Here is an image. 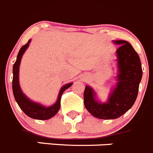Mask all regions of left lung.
Segmentation results:
<instances>
[{"instance_id": "left-lung-1", "label": "left lung", "mask_w": 153, "mask_h": 153, "mask_svg": "<svg viewBox=\"0 0 153 153\" xmlns=\"http://www.w3.org/2000/svg\"><path fill=\"white\" fill-rule=\"evenodd\" d=\"M115 43L120 44L117 50L118 82L108 102L102 104L97 102L93 89L88 86H86L84 93L85 108L93 116L102 120L117 119L132 107L142 78L140 57L134 48L124 40H117Z\"/></svg>"}]
</instances>
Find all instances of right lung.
<instances>
[{"label": "right lung", "instance_id": "right-lung-1", "mask_svg": "<svg viewBox=\"0 0 153 153\" xmlns=\"http://www.w3.org/2000/svg\"><path fill=\"white\" fill-rule=\"evenodd\" d=\"M30 42V39H29L27 43L25 44V45L21 48L19 50V52L18 54L17 59H16V63L13 65V95L16 101L17 102L18 105L20 107L21 109L24 111L26 115H27L30 117L36 120H48L54 117L60 108V99H61L62 94L63 92L69 88L72 83L67 84L63 86L60 90V93L58 95V99L54 105H51L50 107H45L41 105L40 104L36 103V102H32L29 99L25 96V95L22 93V90L20 88L19 82V65H20L21 60L23 54L25 53V50L27 48Z\"/></svg>", "mask_w": 153, "mask_h": 153}]
</instances>
